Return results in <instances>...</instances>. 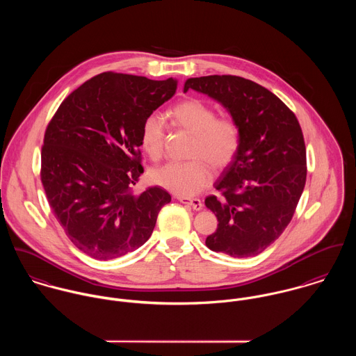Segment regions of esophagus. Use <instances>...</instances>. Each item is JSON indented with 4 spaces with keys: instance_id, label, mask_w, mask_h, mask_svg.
<instances>
[{
    "instance_id": "1",
    "label": "esophagus",
    "mask_w": 356,
    "mask_h": 356,
    "mask_svg": "<svg viewBox=\"0 0 356 356\" xmlns=\"http://www.w3.org/2000/svg\"><path fill=\"white\" fill-rule=\"evenodd\" d=\"M178 202H181V203L185 204V205H189V207H192L195 211H200V209L203 208V203H202V200H199V199L178 197Z\"/></svg>"
}]
</instances>
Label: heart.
I'll return each mask as SVG.
<instances>
[{"label":"heart","instance_id":"b5f03b06","mask_svg":"<svg viewBox=\"0 0 356 356\" xmlns=\"http://www.w3.org/2000/svg\"><path fill=\"white\" fill-rule=\"evenodd\" d=\"M167 116L172 124L193 136L191 161L170 163L151 172V179L163 189L182 197H192L212 181V171L226 170L241 147V129L232 116H216L215 109L197 99L174 104ZM165 126L163 119L151 113L141 127L143 149L157 161L164 152Z\"/></svg>","mask_w":356,"mask_h":356}]
</instances>
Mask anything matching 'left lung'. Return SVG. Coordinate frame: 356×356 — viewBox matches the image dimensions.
<instances>
[{
  "instance_id": "1",
  "label": "left lung",
  "mask_w": 356,
  "mask_h": 356,
  "mask_svg": "<svg viewBox=\"0 0 356 356\" xmlns=\"http://www.w3.org/2000/svg\"><path fill=\"white\" fill-rule=\"evenodd\" d=\"M191 89L220 102L241 129L238 154L215 182L220 197L205 199L218 218L205 245L233 257L256 256L282 234L303 193L307 159L300 123L274 93L241 76L191 78L184 90Z\"/></svg>"
}]
</instances>
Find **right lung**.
I'll list each match as a JSON object with an SVG mask.
<instances>
[{"instance_id":"obj_1","label":"right lung","mask_w":356,"mask_h":356,"mask_svg":"<svg viewBox=\"0 0 356 356\" xmlns=\"http://www.w3.org/2000/svg\"><path fill=\"white\" fill-rule=\"evenodd\" d=\"M177 81L102 72L67 96L45 130L41 181L71 243L109 260L136 251L152 234L171 196L159 186L134 195L144 172L141 127L170 100Z\"/></svg>"}]
</instances>
